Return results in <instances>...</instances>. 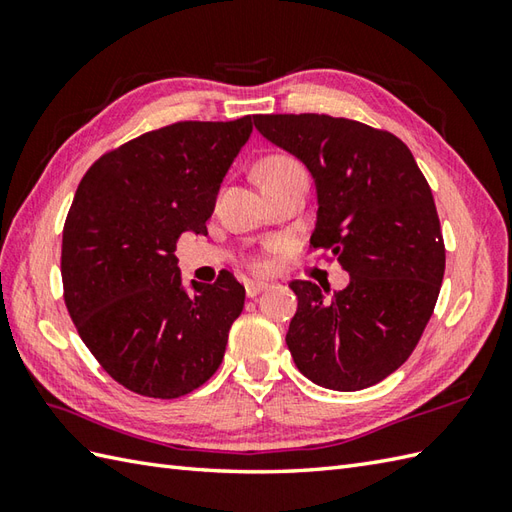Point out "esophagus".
<instances>
[{"label":"esophagus","mask_w":512,"mask_h":512,"mask_svg":"<svg viewBox=\"0 0 512 512\" xmlns=\"http://www.w3.org/2000/svg\"><path fill=\"white\" fill-rule=\"evenodd\" d=\"M268 284H264V281H246V295L248 297H257L259 292L266 290Z\"/></svg>","instance_id":"34e87169"}]
</instances>
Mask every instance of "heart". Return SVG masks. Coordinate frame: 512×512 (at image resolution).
<instances>
[{"label":"heart","instance_id":"1","mask_svg":"<svg viewBox=\"0 0 512 512\" xmlns=\"http://www.w3.org/2000/svg\"><path fill=\"white\" fill-rule=\"evenodd\" d=\"M259 176L264 180V189L266 187H275V184L288 182L292 178H308L306 169H303L301 162L292 156L286 154H275L268 156L262 165H259ZM250 268L255 270H266L268 268V259L264 255L250 259Z\"/></svg>","mask_w":512,"mask_h":512}]
</instances>
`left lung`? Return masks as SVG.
Instances as JSON below:
<instances>
[{"label":"left lung","instance_id":"left-lung-1","mask_svg":"<svg viewBox=\"0 0 512 512\" xmlns=\"http://www.w3.org/2000/svg\"><path fill=\"white\" fill-rule=\"evenodd\" d=\"M255 127L310 169L319 195L310 250L350 273L332 297L290 281L299 306L288 350L321 387H372L416 350L440 295L447 255L429 182L385 129L328 114H257Z\"/></svg>","mask_w":512,"mask_h":512}]
</instances>
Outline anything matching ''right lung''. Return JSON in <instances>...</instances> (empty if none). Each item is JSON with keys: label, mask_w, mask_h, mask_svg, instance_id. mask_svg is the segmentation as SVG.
Wrapping results in <instances>:
<instances>
[{"label": "right lung", "mask_w": 512, "mask_h": 512, "mask_svg": "<svg viewBox=\"0 0 512 512\" xmlns=\"http://www.w3.org/2000/svg\"><path fill=\"white\" fill-rule=\"evenodd\" d=\"M253 132L180 121L114 147L85 171L63 224V299L118 385L149 398L191 394L220 367L246 290L231 275L182 288L176 244L206 233L228 167Z\"/></svg>", "instance_id": "1"}]
</instances>
